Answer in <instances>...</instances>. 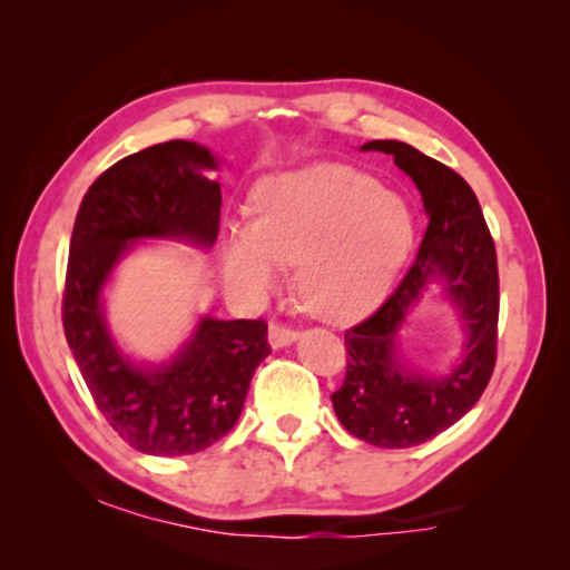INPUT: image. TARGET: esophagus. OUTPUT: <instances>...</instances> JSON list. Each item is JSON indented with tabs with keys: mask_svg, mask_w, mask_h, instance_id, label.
<instances>
[{
	"mask_svg": "<svg viewBox=\"0 0 570 570\" xmlns=\"http://www.w3.org/2000/svg\"><path fill=\"white\" fill-rule=\"evenodd\" d=\"M296 332L292 330V326H284L278 322H272V326H268V344L274 346V350H282V346H288L296 342Z\"/></svg>",
	"mask_w": 570,
	"mask_h": 570,
	"instance_id": "1",
	"label": "esophagus"
}]
</instances>
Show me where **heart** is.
<instances>
[{"mask_svg": "<svg viewBox=\"0 0 570 570\" xmlns=\"http://www.w3.org/2000/svg\"><path fill=\"white\" fill-rule=\"evenodd\" d=\"M254 220L224 226V272L240 292L268 294L298 264V294L324 322H354L377 308L414 244L407 200L366 173L314 163L258 186Z\"/></svg>", "mask_w": 570, "mask_h": 570, "instance_id": "1", "label": "heart"}]
</instances>
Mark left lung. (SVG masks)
I'll list each match as a JSON object with an SVG mask.
<instances>
[{"label":"left lung","mask_w":570,"mask_h":570,"mask_svg":"<svg viewBox=\"0 0 570 570\" xmlns=\"http://www.w3.org/2000/svg\"><path fill=\"white\" fill-rule=\"evenodd\" d=\"M412 178L430 224L417 256L387 302L344 334V384L332 394L340 422L377 448H412L475 407L495 366L498 262L475 193L455 170L400 140H370ZM456 306L466 344L445 375L417 373L399 352V330L431 284Z\"/></svg>","instance_id":"obj_1"}]
</instances>
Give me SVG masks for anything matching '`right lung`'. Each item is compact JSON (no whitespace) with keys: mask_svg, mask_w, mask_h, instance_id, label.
Returning a JSON list of instances; mask_svg holds the SVG:
<instances>
[{"mask_svg":"<svg viewBox=\"0 0 570 570\" xmlns=\"http://www.w3.org/2000/svg\"><path fill=\"white\" fill-rule=\"evenodd\" d=\"M218 160L168 140L122 158L85 193L67 262L62 324L95 404L130 448L178 458L214 445L244 410L250 377L272 350L262 320L200 316L166 362H135L105 322V286L140 240L210 248L218 236Z\"/></svg>","mask_w":570,"mask_h":570,"instance_id":"1","label":"right lung"}]
</instances>
